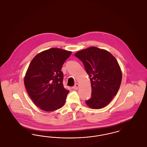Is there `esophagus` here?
I'll return each instance as SVG.
<instances>
[{"label":"esophagus","mask_w":147,"mask_h":147,"mask_svg":"<svg viewBox=\"0 0 147 147\" xmlns=\"http://www.w3.org/2000/svg\"><path fill=\"white\" fill-rule=\"evenodd\" d=\"M78 88H79V84H77V83L75 84V85L73 86V89L75 90H77L78 89Z\"/></svg>","instance_id":"obj_1"}]
</instances>
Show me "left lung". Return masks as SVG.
<instances>
[{"instance_id": "1", "label": "left lung", "mask_w": 147, "mask_h": 147, "mask_svg": "<svg viewBox=\"0 0 147 147\" xmlns=\"http://www.w3.org/2000/svg\"><path fill=\"white\" fill-rule=\"evenodd\" d=\"M75 56L84 64L90 79L91 97L86 100L92 109L108 105L116 96L122 81V73L116 59L108 51L91 47L77 52Z\"/></svg>"}]
</instances>
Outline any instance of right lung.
<instances>
[{"instance_id":"obj_1","label":"right lung","mask_w":147,"mask_h":147,"mask_svg":"<svg viewBox=\"0 0 147 147\" xmlns=\"http://www.w3.org/2000/svg\"><path fill=\"white\" fill-rule=\"evenodd\" d=\"M71 54L66 50L52 48L38 53L28 66L24 84L35 105L46 111L63 106L69 91L64 88L63 64Z\"/></svg>"}]
</instances>
